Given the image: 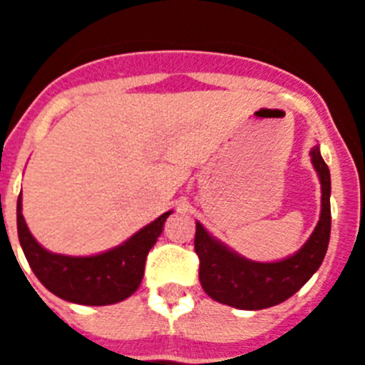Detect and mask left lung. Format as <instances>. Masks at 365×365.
I'll list each match as a JSON object with an SVG mask.
<instances>
[{"instance_id": "obj_1", "label": "left lung", "mask_w": 365, "mask_h": 365, "mask_svg": "<svg viewBox=\"0 0 365 365\" xmlns=\"http://www.w3.org/2000/svg\"><path fill=\"white\" fill-rule=\"evenodd\" d=\"M311 163L322 185L320 221L292 256L272 263L247 259L195 222L199 282L212 299L243 311L274 307L296 294L320 269L331 237V173L318 144L311 150Z\"/></svg>"}]
</instances>
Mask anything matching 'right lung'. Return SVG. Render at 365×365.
<instances>
[{
  "instance_id": "add662e5",
  "label": "right lung",
  "mask_w": 365,
  "mask_h": 365,
  "mask_svg": "<svg viewBox=\"0 0 365 365\" xmlns=\"http://www.w3.org/2000/svg\"><path fill=\"white\" fill-rule=\"evenodd\" d=\"M166 212L118 247L95 256H63L41 247L29 230L18 197V237L32 272L58 298L80 305H111L130 298L144 276L148 252L163 234Z\"/></svg>"
}]
</instances>
